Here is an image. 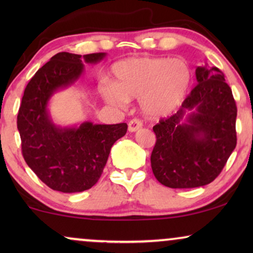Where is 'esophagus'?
<instances>
[{"instance_id":"1","label":"esophagus","mask_w":253,"mask_h":253,"mask_svg":"<svg viewBox=\"0 0 253 253\" xmlns=\"http://www.w3.org/2000/svg\"><path fill=\"white\" fill-rule=\"evenodd\" d=\"M127 126H129V131L134 132V131H137L138 129H140V127L143 126V122H141L139 119H132L129 121Z\"/></svg>"}]
</instances>
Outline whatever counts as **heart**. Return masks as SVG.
Returning <instances> with one entry per match:
<instances>
[{
    "label": "heart",
    "mask_w": 253,
    "mask_h": 253,
    "mask_svg": "<svg viewBox=\"0 0 253 253\" xmlns=\"http://www.w3.org/2000/svg\"><path fill=\"white\" fill-rule=\"evenodd\" d=\"M113 84L105 83L101 93L107 102L124 107L140 98L147 115L170 114L181 105L191 83V70L182 58L132 57L113 65Z\"/></svg>",
    "instance_id": "obj_1"
}]
</instances>
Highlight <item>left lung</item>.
Segmentation results:
<instances>
[{"label": "left lung", "mask_w": 253, "mask_h": 253, "mask_svg": "<svg viewBox=\"0 0 253 253\" xmlns=\"http://www.w3.org/2000/svg\"><path fill=\"white\" fill-rule=\"evenodd\" d=\"M197 84L174 115L153 126L157 141L151 154L155 178L172 189L198 188L213 182L237 144V107L216 67L196 69ZM196 108L184 124V114Z\"/></svg>", "instance_id": "obj_1"}]
</instances>
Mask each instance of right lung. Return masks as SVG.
<instances>
[{"label":"right lung","instance_id":"add662e5","mask_svg":"<svg viewBox=\"0 0 253 253\" xmlns=\"http://www.w3.org/2000/svg\"><path fill=\"white\" fill-rule=\"evenodd\" d=\"M105 53L84 55L95 63ZM82 55L62 51L41 67L26 85L17 115L22 154L27 166L50 189L64 193L91 189L101 176L114 143L126 133V123H83L61 129L50 122L47 102L57 88L82 75Z\"/></svg>","mask_w":253,"mask_h":253}]
</instances>
